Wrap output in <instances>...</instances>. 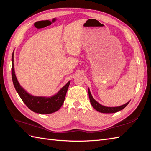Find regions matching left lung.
<instances>
[{"label":"left lung","mask_w":151,"mask_h":151,"mask_svg":"<svg viewBox=\"0 0 151 151\" xmlns=\"http://www.w3.org/2000/svg\"><path fill=\"white\" fill-rule=\"evenodd\" d=\"M88 94H89V100H90V102L91 105L93 106V107L94 108L95 110H96L97 111H99L101 113H106V114H110V113H115L117 112H119L121 110H123L124 109L126 106L128 105L129 102L130 101H128L127 103L121 105V106H118V107H105V106H104L100 104L98 101H96L93 97L92 96L90 90L88 88Z\"/></svg>","instance_id":"1"}]
</instances>
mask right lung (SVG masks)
<instances>
[{"label": "right lung", "mask_w": 151, "mask_h": 151, "mask_svg": "<svg viewBox=\"0 0 151 151\" xmlns=\"http://www.w3.org/2000/svg\"><path fill=\"white\" fill-rule=\"evenodd\" d=\"M11 60V74L14 86L22 101L25 104L28 109H30L31 111L35 113L41 114H51L58 111L64 102L65 98L70 81H69L62 88L60 89V90H59L56 94L53 96L50 97L33 96L29 94L19 84L17 78H16L14 68V51L12 55Z\"/></svg>", "instance_id": "add662e5"}]
</instances>
